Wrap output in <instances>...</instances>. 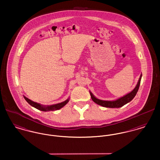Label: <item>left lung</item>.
<instances>
[{
  "label": "left lung",
  "instance_id": "1",
  "mask_svg": "<svg viewBox=\"0 0 160 160\" xmlns=\"http://www.w3.org/2000/svg\"><path fill=\"white\" fill-rule=\"evenodd\" d=\"M142 76V74H141L136 86L135 87V88L132 91L130 92L128 94L124 95L123 97H121V98H118V99H117L116 100H114V101L101 100V99L97 98L92 94L91 92L90 91L89 92H90V94H91L92 99L96 104H98L99 106L104 107H108V108H119V107L123 106L126 104L128 103L129 102H130L132 99L135 97L136 95L137 94L139 86H140Z\"/></svg>",
  "mask_w": 160,
  "mask_h": 160
}]
</instances>
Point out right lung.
<instances>
[{"label":"right lung","instance_id":"obj_1","mask_svg":"<svg viewBox=\"0 0 160 160\" xmlns=\"http://www.w3.org/2000/svg\"><path fill=\"white\" fill-rule=\"evenodd\" d=\"M24 98L31 106L36 108L37 109H38L39 110L43 111V112L54 111V110H59L61 108H62L63 107L65 106L68 102L69 101V98H68L67 100H65V101L62 102L61 103L56 104H53V105H50V106H44V105H42L39 103H37V102H35L34 101H32V100L26 98L24 96Z\"/></svg>","mask_w":160,"mask_h":160}]
</instances>
